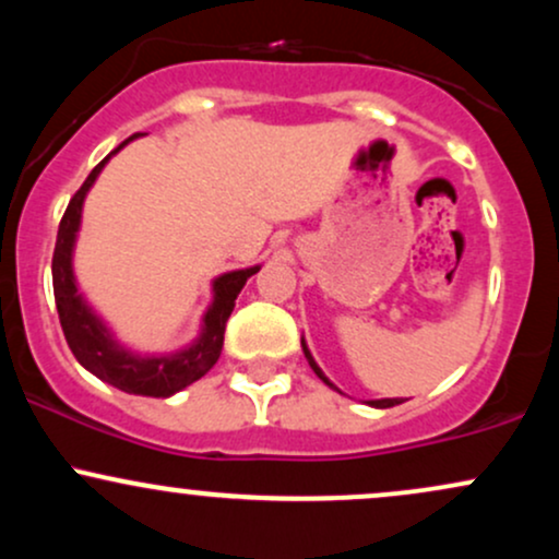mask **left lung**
<instances>
[{
  "mask_svg": "<svg viewBox=\"0 0 559 559\" xmlns=\"http://www.w3.org/2000/svg\"><path fill=\"white\" fill-rule=\"evenodd\" d=\"M301 349H305V357H307V362H310V368H312V370H316V376L320 378V381H323V383H329V386H331V389H336V386H333V383L329 381V378H325V376H323V370H320V368H318V362H316V360H312V355H310V349H307L305 338H301ZM368 404H373V407H381V409H383V407H394V404H402V402H400V400H373V402H368Z\"/></svg>",
  "mask_w": 559,
  "mask_h": 559,
  "instance_id": "1",
  "label": "left lung"
}]
</instances>
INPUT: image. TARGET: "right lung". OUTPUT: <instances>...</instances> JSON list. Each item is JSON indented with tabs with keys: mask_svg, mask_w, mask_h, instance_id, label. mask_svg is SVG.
Masks as SVG:
<instances>
[{
	"mask_svg": "<svg viewBox=\"0 0 559 559\" xmlns=\"http://www.w3.org/2000/svg\"><path fill=\"white\" fill-rule=\"evenodd\" d=\"M136 139V136H131ZM131 139H126L118 150L102 159L96 168L88 173V178L70 199L66 215L60 221V230H57L55 243V258H52V284H55V301L57 312H60V325L66 333V342L70 352L75 355L88 373H94L99 381L110 383V386L126 391V394H141V396H173L191 383L199 381L210 368L217 362L223 349V333H226V323L234 312L236 297L247 284L249 275L260 271V265L247 267V271H230L223 273L221 278L213 281V305L204 312L202 318V333L191 346L181 352L159 357H141L128 352L126 346L115 342V336L107 331V325L96 318V312L86 305L83 294L75 286L73 275V247L75 234L81 226V210L83 199H86L88 189H92L96 176H99L105 163L115 152H120Z\"/></svg>",
	"mask_w": 559,
	"mask_h": 559,
	"instance_id": "add662e5",
	"label": "right lung"
}]
</instances>
